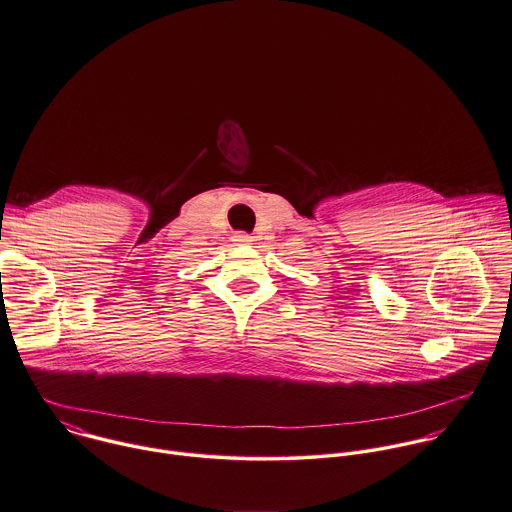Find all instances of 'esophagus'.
Masks as SVG:
<instances>
[{
  "label": "esophagus",
  "mask_w": 512,
  "mask_h": 512,
  "mask_svg": "<svg viewBox=\"0 0 512 512\" xmlns=\"http://www.w3.org/2000/svg\"><path fill=\"white\" fill-rule=\"evenodd\" d=\"M233 241H235V245H251V235H247V233H235L233 235Z\"/></svg>",
  "instance_id": "esophagus-1"
}]
</instances>
